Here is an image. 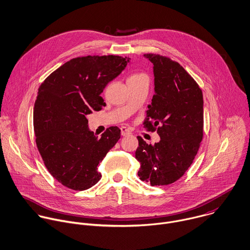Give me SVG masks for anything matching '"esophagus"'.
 Here are the masks:
<instances>
[{
	"label": "esophagus",
	"mask_w": 250,
	"mask_h": 250,
	"mask_svg": "<svg viewBox=\"0 0 250 250\" xmlns=\"http://www.w3.org/2000/svg\"><path fill=\"white\" fill-rule=\"evenodd\" d=\"M131 134V131L127 127H121V135L122 136H128Z\"/></svg>",
	"instance_id": "esophagus-1"
}]
</instances>
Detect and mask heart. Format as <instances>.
<instances>
[{"mask_svg": "<svg viewBox=\"0 0 250 250\" xmlns=\"http://www.w3.org/2000/svg\"><path fill=\"white\" fill-rule=\"evenodd\" d=\"M139 75H141V74H133V75H131L130 77H135V76H139Z\"/></svg>", "mask_w": 250, "mask_h": 250, "instance_id": "obj_1", "label": "heart"}]
</instances>
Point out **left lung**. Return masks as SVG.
Wrapping results in <instances>:
<instances>
[{
  "mask_svg": "<svg viewBox=\"0 0 250 250\" xmlns=\"http://www.w3.org/2000/svg\"><path fill=\"white\" fill-rule=\"evenodd\" d=\"M153 63L154 95L144 127L156 131L159 143L138 137V176L150 186L179 180L193 162L203 138V96L195 80L170 58L146 54Z\"/></svg>",
  "mask_w": 250,
  "mask_h": 250,
  "instance_id": "obj_1",
  "label": "left lung"
}]
</instances>
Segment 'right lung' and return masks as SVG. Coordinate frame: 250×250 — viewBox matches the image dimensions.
Segmentation results:
<instances>
[{
	"label": "right lung",
	"instance_id": "add662e5",
	"mask_svg": "<svg viewBox=\"0 0 250 250\" xmlns=\"http://www.w3.org/2000/svg\"><path fill=\"white\" fill-rule=\"evenodd\" d=\"M128 62L127 57L111 55L75 58L39 87L33 113L37 148L50 174L68 188L96 185L102 178L99 163L120 139L117 126L98 138L88 128L87 115L105 105L101 94Z\"/></svg>",
	"mask_w": 250,
	"mask_h": 250
}]
</instances>
